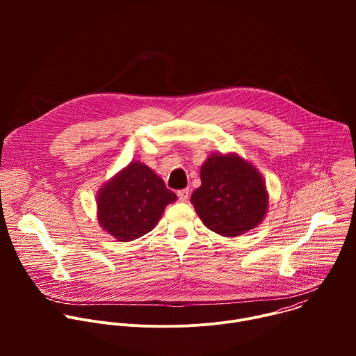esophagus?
I'll use <instances>...</instances> for the list:
<instances>
[{
	"label": "esophagus",
	"mask_w": 356,
	"mask_h": 356,
	"mask_svg": "<svg viewBox=\"0 0 356 356\" xmlns=\"http://www.w3.org/2000/svg\"><path fill=\"white\" fill-rule=\"evenodd\" d=\"M188 195H190L188 188H183V190H179V191H177V197H179L180 201H187V200H188Z\"/></svg>",
	"instance_id": "esophagus-1"
}]
</instances>
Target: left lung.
<instances>
[{
  "mask_svg": "<svg viewBox=\"0 0 356 356\" xmlns=\"http://www.w3.org/2000/svg\"><path fill=\"white\" fill-rule=\"evenodd\" d=\"M201 186L191 204L209 229L222 236H239L266 217L269 195L261 172L236 154H211L201 165Z\"/></svg>",
  "mask_w": 356,
  "mask_h": 356,
  "instance_id": "8db88e82",
  "label": "left lung"
}]
</instances>
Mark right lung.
I'll return each mask as SVG.
<instances>
[{"label":"right lung","mask_w":356,"mask_h":356,"mask_svg":"<svg viewBox=\"0 0 356 356\" xmlns=\"http://www.w3.org/2000/svg\"><path fill=\"white\" fill-rule=\"evenodd\" d=\"M177 195L142 162H131L97 194L98 224L120 242L150 232Z\"/></svg>","instance_id":"right-lung-1"}]
</instances>
